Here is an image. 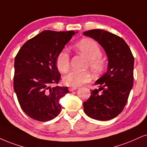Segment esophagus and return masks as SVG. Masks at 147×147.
I'll return each mask as SVG.
<instances>
[{
    "label": "esophagus",
    "mask_w": 147,
    "mask_h": 147,
    "mask_svg": "<svg viewBox=\"0 0 147 147\" xmlns=\"http://www.w3.org/2000/svg\"><path fill=\"white\" fill-rule=\"evenodd\" d=\"M78 88H76V87H71V88H69V90L70 92H71V91H74V90H76Z\"/></svg>",
    "instance_id": "esophagus-1"
}]
</instances>
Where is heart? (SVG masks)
I'll use <instances>...</instances> for the list:
<instances>
[{
  "mask_svg": "<svg viewBox=\"0 0 147 147\" xmlns=\"http://www.w3.org/2000/svg\"><path fill=\"white\" fill-rule=\"evenodd\" d=\"M78 52L82 54L88 59L87 67L93 74H99L105 68V63L101 59V50L98 43L91 39H84L75 45ZM56 65L60 72L65 73L69 68V54L66 49H63L58 54L56 59ZM90 79V74L88 71H71L63 77V82L67 86L77 87L88 82Z\"/></svg>",
  "mask_w": 147,
  "mask_h": 147,
  "instance_id": "1",
  "label": "heart"
}]
</instances>
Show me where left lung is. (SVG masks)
<instances>
[{"mask_svg": "<svg viewBox=\"0 0 147 147\" xmlns=\"http://www.w3.org/2000/svg\"><path fill=\"white\" fill-rule=\"evenodd\" d=\"M83 35L97 41L107 54L108 69L95 82L98 88L83 103L86 115L99 121L117 117L125 106L134 84L133 57L129 47L119 36L101 29H93Z\"/></svg>", "mask_w": 147, "mask_h": 147, "instance_id": "8db88e82", "label": "left lung"}]
</instances>
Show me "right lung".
Here are the masks:
<instances>
[{"label": "right lung", "instance_id": "obj_1", "mask_svg": "<svg viewBox=\"0 0 147 147\" xmlns=\"http://www.w3.org/2000/svg\"><path fill=\"white\" fill-rule=\"evenodd\" d=\"M75 33L44 30L27 41L18 52L13 88L21 108L31 119L45 122L61 112L59 100L69 90L52 86L61 79L56 59Z\"/></svg>", "mask_w": 147, "mask_h": 147}]
</instances>
